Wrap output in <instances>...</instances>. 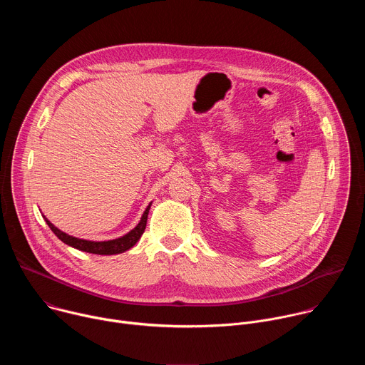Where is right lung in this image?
Returning <instances> with one entry per match:
<instances>
[{"instance_id": "right-lung-1", "label": "right lung", "mask_w": 365, "mask_h": 365, "mask_svg": "<svg viewBox=\"0 0 365 365\" xmlns=\"http://www.w3.org/2000/svg\"><path fill=\"white\" fill-rule=\"evenodd\" d=\"M151 203H148L147 210L144 211L138 225L131 230L128 234H125L121 238H115V240H110V241H88V240H81V238H75L72 235L65 234L63 231L58 230L53 224H51L46 217H43L46 220V224L48 225V228L55 232V235L63 241L65 244L85 251V252H92V254H99V255H113V254H120L124 252L127 250H130L131 247L135 245V242L140 240V237L143 235L145 225H147V217H148V211H150Z\"/></svg>"}]
</instances>
